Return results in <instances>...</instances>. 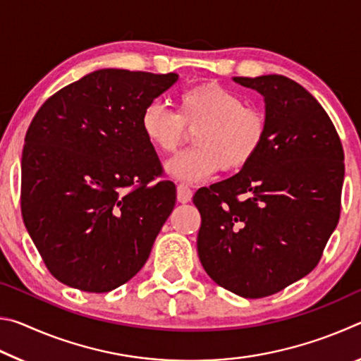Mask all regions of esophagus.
Segmentation results:
<instances>
[{"mask_svg":"<svg viewBox=\"0 0 361 361\" xmlns=\"http://www.w3.org/2000/svg\"><path fill=\"white\" fill-rule=\"evenodd\" d=\"M176 197H178V202L188 204L189 200L192 199L191 188H189L188 185H185V183H180V185L176 186Z\"/></svg>","mask_w":361,"mask_h":361,"instance_id":"1","label":"esophagus"}]
</instances>
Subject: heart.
I'll return each instance as SVG.
<instances>
[{
    "label": "heart",
    "instance_id": "heart-1",
    "mask_svg": "<svg viewBox=\"0 0 361 361\" xmlns=\"http://www.w3.org/2000/svg\"><path fill=\"white\" fill-rule=\"evenodd\" d=\"M140 127L146 142L162 154H172L192 133L194 148L167 164L173 178L195 183L219 170L237 172L247 167L262 148L267 133L266 114L247 106L242 95L216 82L183 89L176 97V113L152 102L143 109Z\"/></svg>",
    "mask_w": 361,
    "mask_h": 361
}]
</instances>
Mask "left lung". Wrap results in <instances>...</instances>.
I'll use <instances>...</instances> for the list:
<instances>
[{
	"label": "left lung",
	"mask_w": 361,
	"mask_h": 361,
	"mask_svg": "<svg viewBox=\"0 0 361 361\" xmlns=\"http://www.w3.org/2000/svg\"><path fill=\"white\" fill-rule=\"evenodd\" d=\"M232 79L264 97L267 133L247 167L194 194L197 252L213 282L256 299L319 264L339 221L344 151L301 84L282 75Z\"/></svg>",
	"instance_id": "8db88e82"
}]
</instances>
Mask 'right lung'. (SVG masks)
<instances>
[{"label":"right lung","mask_w":361,"mask_h":361,"mask_svg":"<svg viewBox=\"0 0 361 361\" xmlns=\"http://www.w3.org/2000/svg\"><path fill=\"white\" fill-rule=\"evenodd\" d=\"M178 81L176 73L105 68L44 102L22 152L25 228L59 282L106 293L149 258L176 189L146 142L143 109Z\"/></svg>","instance_id":"right-lung-1"}]
</instances>
